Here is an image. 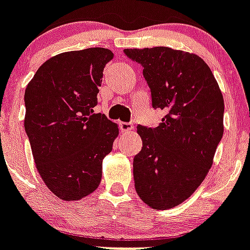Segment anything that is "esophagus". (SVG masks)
Instances as JSON below:
<instances>
[{
	"label": "esophagus",
	"instance_id": "esophagus-1",
	"mask_svg": "<svg viewBox=\"0 0 250 250\" xmlns=\"http://www.w3.org/2000/svg\"><path fill=\"white\" fill-rule=\"evenodd\" d=\"M119 127H121V129L123 132H131L133 129V125L132 123H127V122H121Z\"/></svg>",
	"mask_w": 250,
	"mask_h": 250
}]
</instances>
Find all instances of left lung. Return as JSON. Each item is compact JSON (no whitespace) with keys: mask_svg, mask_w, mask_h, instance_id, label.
<instances>
[{"mask_svg":"<svg viewBox=\"0 0 250 250\" xmlns=\"http://www.w3.org/2000/svg\"><path fill=\"white\" fill-rule=\"evenodd\" d=\"M123 52L143 65L153 107L166 111L155 128L137 125L143 149L133 158L136 191L154 209H169L190 198L212 167L224 135V96L198 55L169 47Z\"/></svg>","mask_w":250,"mask_h":250,"instance_id":"1","label":"left lung"}]
</instances>
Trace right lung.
Instances as JSON below:
<instances>
[{
    "instance_id": "right-lung-1",
    "label": "right lung",
    "mask_w": 250,
    "mask_h": 250,
    "mask_svg": "<svg viewBox=\"0 0 250 250\" xmlns=\"http://www.w3.org/2000/svg\"><path fill=\"white\" fill-rule=\"evenodd\" d=\"M113 56L103 47L62 52L44 62L25 88L24 128L34 163L62 200H79L99 188L103 159L118 136L115 123L93 114Z\"/></svg>"
}]
</instances>
